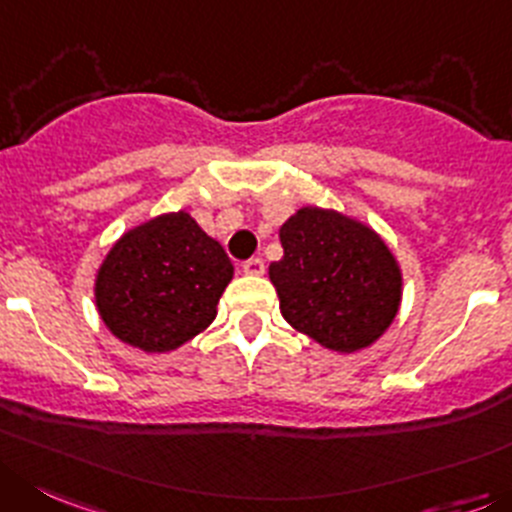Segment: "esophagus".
I'll use <instances>...</instances> for the list:
<instances>
[{
	"label": "esophagus",
	"instance_id": "34e87169",
	"mask_svg": "<svg viewBox=\"0 0 512 512\" xmlns=\"http://www.w3.org/2000/svg\"><path fill=\"white\" fill-rule=\"evenodd\" d=\"M242 270L247 275H265V262H262V257H252V260L242 262Z\"/></svg>",
	"mask_w": 512,
	"mask_h": 512
}]
</instances>
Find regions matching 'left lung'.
<instances>
[{"label":"left lung","instance_id":"obj_1","mask_svg":"<svg viewBox=\"0 0 512 512\" xmlns=\"http://www.w3.org/2000/svg\"><path fill=\"white\" fill-rule=\"evenodd\" d=\"M283 260L270 265L280 313L336 353H356L394 323L404 293L399 260L381 234L336 209L300 207L280 227Z\"/></svg>","mask_w":512,"mask_h":512}]
</instances>
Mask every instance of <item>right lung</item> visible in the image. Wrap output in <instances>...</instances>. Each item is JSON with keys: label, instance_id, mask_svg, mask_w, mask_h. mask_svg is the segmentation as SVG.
I'll return each mask as SVG.
<instances>
[{"label": "right lung", "instance_id": "add662e5", "mask_svg": "<svg viewBox=\"0 0 512 512\" xmlns=\"http://www.w3.org/2000/svg\"><path fill=\"white\" fill-rule=\"evenodd\" d=\"M227 252L186 209L123 232L95 272L105 328L133 348L169 353L207 331L232 283Z\"/></svg>", "mask_w": 512, "mask_h": 512}]
</instances>
